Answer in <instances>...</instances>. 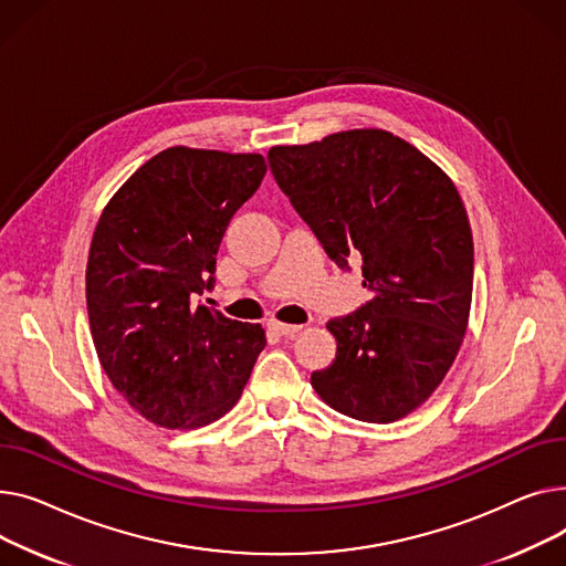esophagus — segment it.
I'll list each match as a JSON object with an SVG mask.
<instances>
[{
	"mask_svg": "<svg viewBox=\"0 0 566 566\" xmlns=\"http://www.w3.org/2000/svg\"><path fill=\"white\" fill-rule=\"evenodd\" d=\"M270 328H272V331H276V334L285 336V338H292V336H296L298 331H302L304 326H302V324H285V322H276V319H272V322H270Z\"/></svg>",
	"mask_w": 566,
	"mask_h": 566,
	"instance_id": "1",
	"label": "esophagus"
}]
</instances>
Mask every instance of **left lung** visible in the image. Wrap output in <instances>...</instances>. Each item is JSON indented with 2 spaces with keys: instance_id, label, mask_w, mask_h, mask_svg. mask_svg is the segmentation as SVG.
<instances>
[{
  "instance_id": "left-lung-1",
  "label": "left lung",
  "mask_w": 566,
  "mask_h": 566,
  "mask_svg": "<svg viewBox=\"0 0 566 566\" xmlns=\"http://www.w3.org/2000/svg\"><path fill=\"white\" fill-rule=\"evenodd\" d=\"M270 169L340 268L363 260L370 302L326 324L336 360L311 377L331 409L395 422L439 388L469 328L473 232L439 164L392 132L363 127L274 146Z\"/></svg>"
}]
</instances>
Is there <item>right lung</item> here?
Returning a JSON list of instances; mask_svg holds the SVG:
<instances>
[{"label": "right lung", "mask_w": 566, "mask_h": 566, "mask_svg": "<svg viewBox=\"0 0 566 566\" xmlns=\"http://www.w3.org/2000/svg\"><path fill=\"white\" fill-rule=\"evenodd\" d=\"M268 171L258 153L174 146L109 198L93 230L86 306L99 365L125 402L166 429H198L238 405L260 324L191 306L212 287L217 251Z\"/></svg>", "instance_id": "1"}]
</instances>
